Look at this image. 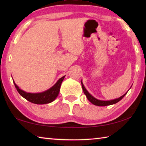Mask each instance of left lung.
<instances>
[{"label":"left lung","instance_id":"obj_1","mask_svg":"<svg viewBox=\"0 0 146 146\" xmlns=\"http://www.w3.org/2000/svg\"><path fill=\"white\" fill-rule=\"evenodd\" d=\"M81 84H82V90L86 96V97L88 98V100H90V102H91V103L93 104L94 105H96V106H109V105H112V104H114L117 103L118 102H119L120 100H122L123 97H124V96L126 95L127 93L124 94V95H122V97H120V98H117V99H115V100H108V101H104V100H98L97 98H94L92 95H91L90 93H88V91L86 90V88H84V86L82 82V81H81Z\"/></svg>","mask_w":146,"mask_h":146}]
</instances>
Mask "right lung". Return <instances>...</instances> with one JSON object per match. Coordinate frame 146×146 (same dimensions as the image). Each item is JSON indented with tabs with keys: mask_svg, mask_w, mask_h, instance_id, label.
<instances>
[{
	"mask_svg": "<svg viewBox=\"0 0 146 146\" xmlns=\"http://www.w3.org/2000/svg\"><path fill=\"white\" fill-rule=\"evenodd\" d=\"M64 77H65V76H62V77L59 79L57 82L52 88L40 93H26L25 91L21 90V89H19V88L14 82L13 83L20 95L24 98H26L27 100H28L29 102L36 104H48L53 102L57 97L59 91H60L61 84L62 82Z\"/></svg>",
	"mask_w": 146,
	"mask_h": 146,
	"instance_id": "obj_1",
	"label": "right lung"
}]
</instances>
